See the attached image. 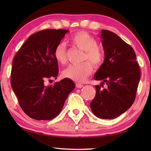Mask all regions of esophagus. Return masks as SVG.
<instances>
[{"mask_svg":"<svg viewBox=\"0 0 151 151\" xmlns=\"http://www.w3.org/2000/svg\"><path fill=\"white\" fill-rule=\"evenodd\" d=\"M83 86H84V85L80 84V83H76V87L77 88H82Z\"/></svg>","mask_w":151,"mask_h":151,"instance_id":"esophagus-1","label":"esophagus"}]
</instances>
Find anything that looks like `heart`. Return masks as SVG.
Returning a JSON list of instances; mask_svg holds the SVG:
<instances>
[{
	"label": "heart",
	"mask_w": 151,
	"mask_h": 151,
	"mask_svg": "<svg viewBox=\"0 0 151 151\" xmlns=\"http://www.w3.org/2000/svg\"><path fill=\"white\" fill-rule=\"evenodd\" d=\"M70 43L85 51L84 60H89L95 67H99L103 62L104 55L97 47V41L91 35L85 31L76 32L70 38ZM54 57L56 62L61 64L67 62L66 47L60 42L54 50ZM93 72V65L89 62H85L80 65H70L63 70V77L77 82L86 81Z\"/></svg>",
	"instance_id": "heart-1"
}]
</instances>
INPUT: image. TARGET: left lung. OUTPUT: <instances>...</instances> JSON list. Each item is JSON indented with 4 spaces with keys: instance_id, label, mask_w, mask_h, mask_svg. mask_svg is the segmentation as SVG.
<instances>
[{
    "instance_id": "1",
    "label": "left lung",
    "mask_w": 151,
    "mask_h": 151,
    "mask_svg": "<svg viewBox=\"0 0 151 151\" xmlns=\"http://www.w3.org/2000/svg\"><path fill=\"white\" fill-rule=\"evenodd\" d=\"M100 37L104 50V62L94 79L96 95L91 103L93 113L101 119H114L124 113L134 103L140 80V69L132 47L111 31L102 30ZM104 83L107 88L100 86Z\"/></svg>"
}]
</instances>
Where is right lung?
I'll list each match as a JSON object with an SVG mask.
<instances>
[{
	"instance_id": "right-lung-1",
	"label": "right lung",
	"mask_w": 151,
	"mask_h": 151,
	"mask_svg": "<svg viewBox=\"0 0 151 151\" xmlns=\"http://www.w3.org/2000/svg\"><path fill=\"white\" fill-rule=\"evenodd\" d=\"M68 32L47 29L31 35L13 60L12 88L22 110L34 119L50 120L56 117L75 88L69 78L54 85H45L47 81L57 78L58 66L54 50Z\"/></svg>"
}]
</instances>
